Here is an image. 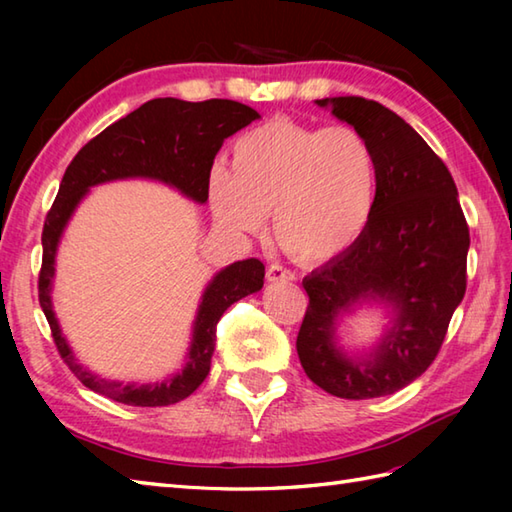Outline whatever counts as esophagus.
<instances>
[{
	"mask_svg": "<svg viewBox=\"0 0 512 512\" xmlns=\"http://www.w3.org/2000/svg\"><path fill=\"white\" fill-rule=\"evenodd\" d=\"M266 279L270 281V284H277V281H295V273L284 266L273 264L266 270Z\"/></svg>",
	"mask_w": 512,
	"mask_h": 512,
	"instance_id": "34e87169",
	"label": "esophagus"
}]
</instances>
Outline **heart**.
Segmentation results:
<instances>
[{"instance_id":"1","label":"heart","mask_w":512,"mask_h":512,"mask_svg":"<svg viewBox=\"0 0 512 512\" xmlns=\"http://www.w3.org/2000/svg\"><path fill=\"white\" fill-rule=\"evenodd\" d=\"M376 158L354 127H312L290 118L248 129L231 167L209 171V200L226 231L255 235L273 211L279 246L301 264L347 253L372 220Z\"/></svg>"}]
</instances>
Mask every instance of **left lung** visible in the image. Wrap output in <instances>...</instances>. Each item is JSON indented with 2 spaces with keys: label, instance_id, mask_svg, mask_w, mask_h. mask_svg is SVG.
<instances>
[{
  "label": "left lung",
  "instance_id": "1",
  "mask_svg": "<svg viewBox=\"0 0 512 512\" xmlns=\"http://www.w3.org/2000/svg\"><path fill=\"white\" fill-rule=\"evenodd\" d=\"M361 132L376 158V204L358 242L303 279L310 306L297 354L314 385L367 400L407 387L438 356L466 290V226L447 165L398 114L361 96L314 101ZM363 302L390 308L372 353L347 355L335 323Z\"/></svg>",
  "mask_w": 512,
  "mask_h": 512
}]
</instances>
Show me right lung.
Instances as JSON below:
<instances>
[{
    "label": "right lung",
    "mask_w": 512,
    "mask_h": 512,
    "mask_svg": "<svg viewBox=\"0 0 512 512\" xmlns=\"http://www.w3.org/2000/svg\"><path fill=\"white\" fill-rule=\"evenodd\" d=\"M259 114L244 103L211 99L189 103L180 99H154L140 105L103 132L92 138L70 167L65 169L61 187L43 224L41 246L43 262L39 273V303L50 323L61 358L96 394L132 407H167L191 396L209 376L215 350V328L226 308L264 286V264L259 259H244L222 268L202 292L198 314L193 321V336L182 372L158 383L136 385L118 383L96 376L74 358L52 308L54 259L61 235L72 213L96 184L147 178L178 189L189 200L204 204L209 200V171L222 143L239 129L257 121Z\"/></svg>",
    "instance_id": "right-lung-1"
}]
</instances>
